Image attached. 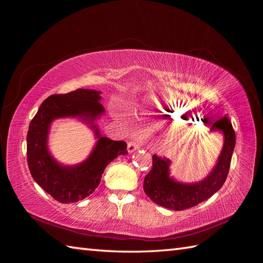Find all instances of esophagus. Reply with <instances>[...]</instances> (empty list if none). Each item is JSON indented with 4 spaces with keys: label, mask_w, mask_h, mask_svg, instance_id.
<instances>
[{
    "label": "esophagus",
    "mask_w": 263,
    "mask_h": 263,
    "mask_svg": "<svg viewBox=\"0 0 263 263\" xmlns=\"http://www.w3.org/2000/svg\"><path fill=\"white\" fill-rule=\"evenodd\" d=\"M138 148H139V144L135 141H130V142H128V145H127V151H128L129 154L134 153V151L137 150Z\"/></svg>",
    "instance_id": "1"
}]
</instances>
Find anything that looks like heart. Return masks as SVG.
<instances>
[{"label":"heart","mask_w":263,"mask_h":263,"mask_svg":"<svg viewBox=\"0 0 263 263\" xmlns=\"http://www.w3.org/2000/svg\"><path fill=\"white\" fill-rule=\"evenodd\" d=\"M151 106H153L155 109H157L159 113L164 114V116L170 117V121L172 122V124L174 125L176 128H179V127L183 126V122L182 119H184L186 116V112L184 110V107H182L181 105H179V103L177 104L176 102L173 100H157V99H153L150 101ZM192 133L190 132H185V130H176L173 132L171 135H169V141L172 142H183L185 141L190 135Z\"/></svg>","instance_id":"b5f03b06"}]
</instances>
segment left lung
Masks as SVG:
<instances>
[{"mask_svg":"<svg viewBox=\"0 0 263 263\" xmlns=\"http://www.w3.org/2000/svg\"><path fill=\"white\" fill-rule=\"evenodd\" d=\"M211 132L221 133L224 145L213 170L201 181L194 183L177 181L170 177L171 161L169 159L154 155L153 168L144 180V191L151 201L165 209L183 211L208 200L222 186L228 176L236 136L227 116L212 123Z\"/></svg>","mask_w":263,"mask_h":263,"instance_id":"left-lung-1","label":"left lung"}]
</instances>
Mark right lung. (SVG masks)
<instances>
[{
  "instance_id": "1",
  "label": "right lung",
  "mask_w": 263,
  "mask_h": 263,
  "mask_svg": "<svg viewBox=\"0 0 263 263\" xmlns=\"http://www.w3.org/2000/svg\"><path fill=\"white\" fill-rule=\"evenodd\" d=\"M100 91L78 89L47 98L31 119L27 133V162L31 177L39 186L60 203L83 200L93 193L108 163L127 155L126 142L101 136L95 122L104 114ZM72 117L85 122L98 140L84 162L74 166L59 164L48 149V136L54 119Z\"/></svg>"
}]
</instances>
